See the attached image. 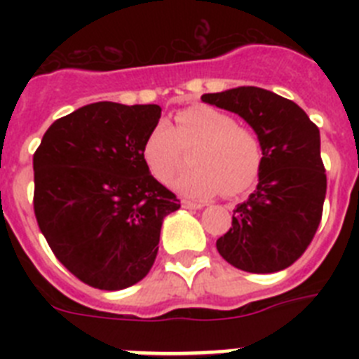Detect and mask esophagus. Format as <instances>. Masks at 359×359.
<instances>
[{
    "mask_svg": "<svg viewBox=\"0 0 359 359\" xmlns=\"http://www.w3.org/2000/svg\"><path fill=\"white\" fill-rule=\"evenodd\" d=\"M182 205L185 208H203V203H196V201H190V199H183Z\"/></svg>",
    "mask_w": 359,
    "mask_h": 359,
    "instance_id": "34e87169",
    "label": "esophagus"
}]
</instances>
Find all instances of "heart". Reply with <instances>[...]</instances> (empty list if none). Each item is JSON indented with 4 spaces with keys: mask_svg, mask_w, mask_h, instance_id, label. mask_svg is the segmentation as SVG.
Listing matches in <instances>:
<instances>
[{
    "mask_svg": "<svg viewBox=\"0 0 359 359\" xmlns=\"http://www.w3.org/2000/svg\"><path fill=\"white\" fill-rule=\"evenodd\" d=\"M192 152V169L176 180L183 194L226 198L248 192L262 169L264 149L255 131L241 126L231 115L212 106L183 107L174 115V128L158 122L145 138L144 160L161 183H170Z\"/></svg>",
    "mask_w": 359,
    "mask_h": 359,
    "instance_id": "1",
    "label": "heart"
}]
</instances>
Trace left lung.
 Masks as SVG:
<instances>
[{
    "instance_id": "1",
    "label": "left lung",
    "mask_w": 359,
    "mask_h": 359,
    "mask_svg": "<svg viewBox=\"0 0 359 359\" xmlns=\"http://www.w3.org/2000/svg\"><path fill=\"white\" fill-rule=\"evenodd\" d=\"M201 100L243 116L264 149L257 190L237 205L231 228L215 243L217 252L248 273L290 268L322 221L327 176L318 128L293 100L255 86L207 93Z\"/></svg>"
}]
</instances>
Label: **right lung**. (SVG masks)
<instances>
[{
    "label": "right lung",
    "instance_id": "add662e5",
    "mask_svg": "<svg viewBox=\"0 0 359 359\" xmlns=\"http://www.w3.org/2000/svg\"><path fill=\"white\" fill-rule=\"evenodd\" d=\"M156 104L95 102L55 120L34 152V212L69 273L97 290L140 282L180 199L151 176L144 144Z\"/></svg>",
    "mask_w": 359,
    "mask_h": 359
}]
</instances>
